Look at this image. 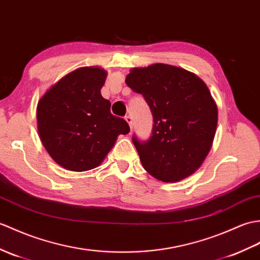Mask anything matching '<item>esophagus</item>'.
<instances>
[{"instance_id":"esophagus-1","label":"esophagus","mask_w":260,"mask_h":260,"mask_svg":"<svg viewBox=\"0 0 260 260\" xmlns=\"http://www.w3.org/2000/svg\"><path fill=\"white\" fill-rule=\"evenodd\" d=\"M125 120L128 123L129 127H131V129H132V128H133V118L128 115V116H125Z\"/></svg>"}]
</instances>
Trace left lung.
<instances>
[{
    "label": "left lung",
    "instance_id": "obj_1",
    "mask_svg": "<svg viewBox=\"0 0 260 260\" xmlns=\"http://www.w3.org/2000/svg\"><path fill=\"white\" fill-rule=\"evenodd\" d=\"M142 94L153 115L152 136H133L143 167L164 183L195 173L215 137L218 111L208 87L191 72L157 63L131 70L125 80Z\"/></svg>",
    "mask_w": 260,
    "mask_h": 260
}]
</instances>
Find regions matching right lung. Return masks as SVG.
I'll list each match as a JSON object with an SVG mask.
<instances>
[{
    "label": "right lung",
    "instance_id": "obj_1",
    "mask_svg": "<svg viewBox=\"0 0 260 260\" xmlns=\"http://www.w3.org/2000/svg\"><path fill=\"white\" fill-rule=\"evenodd\" d=\"M107 73L96 66L80 68L62 77L39 101L36 118L42 144L59 166L85 172L98 167L126 120L112 115L111 102L101 94Z\"/></svg>",
    "mask_w": 260,
    "mask_h": 260
}]
</instances>
